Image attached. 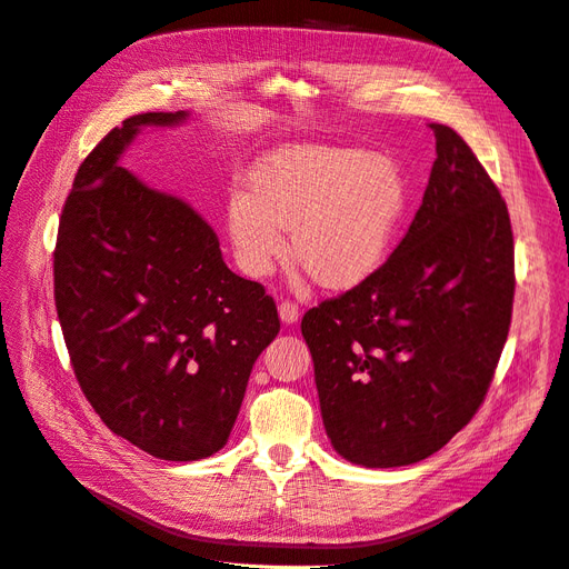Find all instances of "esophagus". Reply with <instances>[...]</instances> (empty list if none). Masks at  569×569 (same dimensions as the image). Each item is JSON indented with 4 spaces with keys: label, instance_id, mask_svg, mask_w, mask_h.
Returning <instances> with one entry per match:
<instances>
[{
    "label": "esophagus",
    "instance_id": "obj_1",
    "mask_svg": "<svg viewBox=\"0 0 569 569\" xmlns=\"http://www.w3.org/2000/svg\"><path fill=\"white\" fill-rule=\"evenodd\" d=\"M278 313H280V320H282L284 325H295V322L299 320V316H301L299 306H297V303H289V301H282V303L278 306Z\"/></svg>",
    "mask_w": 569,
    "mask_h": 569
}]
</instances>
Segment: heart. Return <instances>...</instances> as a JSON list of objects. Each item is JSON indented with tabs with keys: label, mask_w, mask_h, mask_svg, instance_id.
I'll return each instance as SVG.
<instances>
[{
	"label": "heart",
	"mask_w": 569,
	"mask_h": 569,
	"mask_svg": "<svg viewBox=\"0 0 569 569\" xmlns=\"http://www.w3.org/2000/svg\"><path fill=\"white\" fill-rule=\"evenodd\" d=\"M408 187L380 153L299 144L266 153L249 170V192H230L226 222L237 263L263 278L284 253L325 289H351L387 261Z\"/></svg>",
	"instance_id": "heart-1"
}]
</instances>
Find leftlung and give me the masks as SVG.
<instances>
[{
    "label": "left lung",
    "instance_id": "1",
    "mask_svg": "<svg viewBox=\"0 0 569 569\" xmlns=\"http://www.w3.org/2000/svg\"><path fill=\"white\" fill-rule=\"evenodd\" d=\"M429 128L437 159L401 244L301 320L325 432L363 468H401L449 443L485 401L508 339L506 201L456 130Z\"/></svg>",
    "mask_w": 569,
    "mask_h": 569
}]
</instances>
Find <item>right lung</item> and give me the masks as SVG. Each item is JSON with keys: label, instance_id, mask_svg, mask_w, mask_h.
Segmentation results:
<instances>
[{"label": "right lung", "instance_id": "1", "mask_svg": "<svg viewBox=\"0 0 569 569\" xmlns=\"http://www.w3.org/2000/svg\"><path fill=\"white\" fill-rule=\"evenodd\" d=\"M123 120L82 161L54 251V299L80 389L113 435L161 460L228 443L256 358L278 337L266 289L239 278L192 203L120 166L147 128Z\"/></svg>", "mask_w": 569, "mask_h": 569}]
</instances>
